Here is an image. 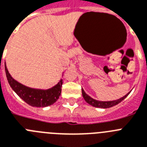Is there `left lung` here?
Here are the masks:
<instances>
[{
    "label": "left lung",
    "mask_w": 147,
    "mask_h": 147,
    "mask_svg": "<svg viewBox=\"0 0 147 147\" xmlns=\"http://www.w3.org/2000/svg\"><path fill=\"white\" fill-rule=\"evenodd\" d=\"M129 93L130 92L127 93V95H124L123 97L118 99V100H111V101H100V100H95V99H93V98H91L90 96H89V95H88L85 92H84V89H82V95L83 97H84V100H86V103H88L89 104L92 105V107H98V108H104V109H107V108H109V107H114V106L118 104L119 103H121L123 99H125V98H127Z\"/></svg>",
    "instance_id": "1"
}]
</instances>
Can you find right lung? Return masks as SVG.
Returning a JSON list of instances; mask_svg holds the SVG:
<instances>
[{"label": "right lung", "mask_w": 147, "mask_h": 147, "mask_svg": "<svg viewBox=\"0 0 147 147\" xmlns=\"http://www.w3.org/2000/svg\"><path fill=\"white\" fill-rule=\"evenodd\" d=\"M5 71L10 86L21 99L32 107H45L52 105L57 101L61 95V86L63 84L62 79L60 80L55 86L50 89H33L24 86L15 81L9 72L6 66H5Z\"/></svg>", "instance_id": "1"}]
</instances>
